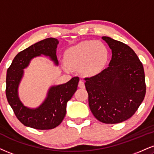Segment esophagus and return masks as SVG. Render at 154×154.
<instances>
[{"mask_svg":"<svg viewBox=\"0 0 154 154\" xmlns=\"http://www.w3.org/2000/svg\"><path fill=\"white\" fill-rule=\"evenodd\" d=\"M79 88H85V82H83V80H82V79H80L79 82Z\"/></svg>","mask_w":154,"mask_h":154,"instance_id":"1","label":"esophagus"}]
</instances>
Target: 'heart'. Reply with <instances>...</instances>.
<instances>
[{
    "instance_id": "obj_1",
    "label": "heart",
    "mask_w": 154,
    "mask_h": 154,
    "mask_svg": "<svg viewBox=\"0 0 154 154\" xmlns=\"http://www.w3.org/2000/svg\"><path fill=\"white\" fill-rule=\"evenodd\" d=\"M109 50L104 43L93 40L83 41L66 50L62 68L66 72L78 69L88 77L99 75L109 60Z\"/></svg>"
}]
</instances>
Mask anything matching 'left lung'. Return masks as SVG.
<instances>
[{
    "instance_id": "1",
    "label": "left lung",
    "mask_w": 154,
    "mask_h": 154,
    "mask_svg": "<svg viewBox=\"0 0 154 154\" xmlns=\"http://www.w3.org/2000/svg\"><path fill=\"white\" fill-rule=\"evenodd\" d=\"M102 38L112 50V59L101 73L85 78L89 106L99 121L119 123L133 116L143 100L145 74L130 47L110 37Z\"/></svg>"
}]
</instances>
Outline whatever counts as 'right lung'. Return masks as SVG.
I'll return each mask as SVG.
<instances>
[{
  "mask_svg": "<svg viewBox=\"0 0 154 154\" xmlns=\"http://www.w3.org/2000/svg\"><path fill=\"white\" fill-rule=\"evenodd\" d=\"M58 44L57 38H47L33 44L20 51L7 70L5 90L7 100L16 118L27 127L38 130H49L58 126L66 115L67 102L77 89L79 78L75 77L64 84L50 87L45 100L38 107H28L20 100L18 88L24 75L23 69L29 66L33 59L42 55L49 57L55 65L58 66L57 57Z\"/></svg>",
  "mask_w": 154,
  "mask_h": 154,
  "instance_id": "add662e5",
  "label": "right lung"
}]
</instances>
